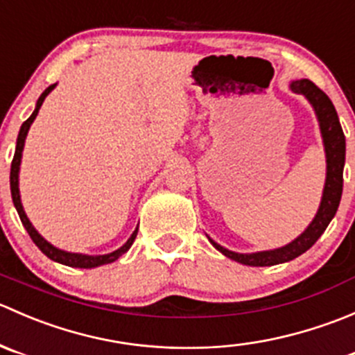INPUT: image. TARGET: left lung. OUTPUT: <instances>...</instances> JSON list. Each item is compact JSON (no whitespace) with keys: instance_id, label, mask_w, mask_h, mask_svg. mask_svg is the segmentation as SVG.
I'll use <instances>...</instances> for the list:
<instances>
[{"instance_id":"obj_1","label":"left lung","mask_w":355,"mask_h":355,"mask_svg":"<svg viewBox=\"0 0 355 355\" xmlns=\"http://www.w3.org/2000/svg\"><path fill=\"white\" fill-rule=\"evenodd\" d=\"M290 87H292L293 92L304 94L309 99L311 105L314 106V111H316L318 120H320L321 134H323L324 141V151H327V184H324L323 199H321V206L318 209L316 218L307 227V230L299 239H295L292 244L282 247V249L256 254H239L232 252V250L225 249V247L218 245L216 242L211 241V244L216 247L221 254H225L230 259L237 261V263L247 264V266H273V264L287 263V261L295 259L297 256L306 252L321 237V234L327 230L331 218L335 216L336 209H338L340 198H342L343 163H345V135H343L342 125L338 121V114H336L335 106H333L330 98L314 82L307 80V78L292 82Z\"/></svg>"}]
</instances>
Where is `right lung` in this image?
<instances>
[{"mask_svg":"<svg viewBox=\"0 0 355 355\" xmlns=\"http://www.w3.org/2000/svg\"><path fill=\"white\" fill-rule=\"evenodd\" d=\"M53 87H55V84L49 85L48 89H46L44 92L41 94V98L37 99V106H35L34 113L31 114V116L27 118V120L24 121L22 127H20V132H19V139H17V148H15V155H13V161H12V170H10V189H12V199H13V204H15L17 211H19V216L20 220H22L25 230H27V234L31 235L32 242H34L35 245L39 247V249L42 250V252L46 254V256L49 257V259L56 261V263H62V264H67V266H71V268H96V266H101V264H108V263H113V261H116L118 257L121 256L123 252H127L128 249H130V245L134 244L135 237H137V230L132 234V237L128 239L127 244L121 245L120 249L114 250V252L111 254H105V256H85V254H71V252H65V250H60L56 249V247H53L49 242H46L44 239L41 237V235L35 232V228L32 227V223L28 221V218L25 216V211L22 207V202H20V194H19V168H20V159H22V149H24V142H25V137H27V132L28 128H31V123L34 121V118L37 116L39 113V108L42 106V101L46 99V96L49 94V92L53 91Z\"/></svg>","mask_w":355,"mask_h":355,"instance_id":"right-lung-1","label":"right lung"}]
</instances>
